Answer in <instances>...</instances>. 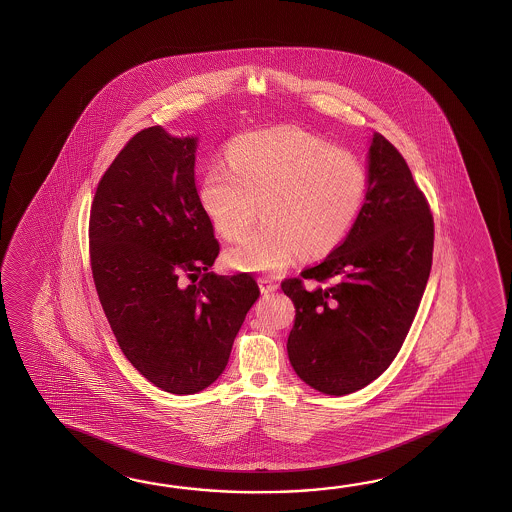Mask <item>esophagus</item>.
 Returning <instances> with one entry per match:
<instances>
[{
    "mask_svg": "<svg viewBox=\"0 0 512 512\" xmlns=\"http://www.w3.org/2000/svg\"><path fill=\"white\" fill-rule=\"evenodd\" d=\"M258 283H260L261 293L263 294L272 293V291L278 289V282L272 280V278H260Z\"/></svg>",
    "mask_w": 512,
    "mask_h": 512,
    "instance_id": "34e87169",
    "label": "esophagus"
}]
</instances>
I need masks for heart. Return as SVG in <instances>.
I'll use <instances>...</instances> for the list:
<instances>
[{
  "mask_svg": "<svg viewBox=\"0 0 512 512\" xmlns=\"http://www.w3.org/2000/svg\"><path fill=\"white\" fill-rule=\"evenodd\" d=\"M370 175L355 153L298 126L238 135L229 163H212L201 183V203L225 240H240L254 221L265 223L227 252L243 271H282L304 252L333 251L359 218Z\"/></svg>",
  "mask_w": 512,
  "mask_h": 512,
  "instance_id": "obj_1",
  "label": "heart"
}]
</instances>
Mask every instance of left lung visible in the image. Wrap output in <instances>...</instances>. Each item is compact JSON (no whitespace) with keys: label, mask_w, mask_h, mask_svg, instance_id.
Listing matches in <instances>:
<instances>
[{"label":"left lung","mask_w":512,"mask_h":512,"mask_svg":"<svg viewBox=\"0 0 512 512\" xmlns=\"http://www.w3.org/2000/svg\"><path fill=\"white\" fill-rule=\"evenodd\" d=\"M368 172V199L348 236L282 282L296 309L289 360L305 384L327 395L357 392L388 370L432 269L430 205L381 133L373 135Z\"/></svg>","instance_id":"1"}]
</instances>
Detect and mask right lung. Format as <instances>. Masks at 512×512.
<instances>
[{
  "mask_svg": "<svg viewBox=\"0 0 512 512\" xmlns=\"http://www.w3.org/2000/svg\"><path fill=\"white\" fill-rule=\"evenodd\" d=\"M194 137L135 133L98 181L89 258L98 300L124 357L164 392L205 390L229 362L260 298L249 272L208 269L219 243L194 179Z\"/></svg>",
  "mask_w": 512,
  "mask_h": 512,
  "instance_id": "right-lung-1",
  "label": "right lung"
}]
</instances>
